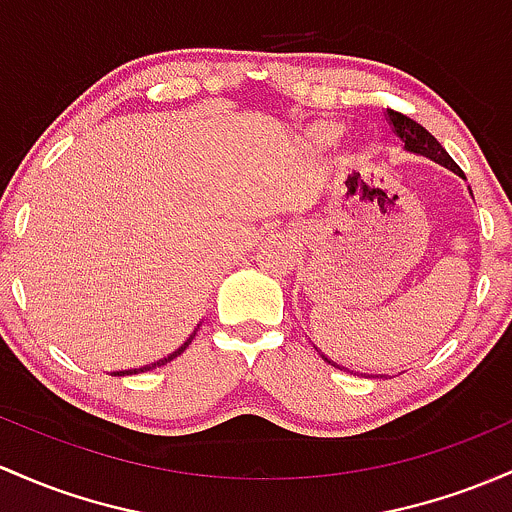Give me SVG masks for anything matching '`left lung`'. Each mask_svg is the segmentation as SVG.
<instances>
[{"label": "left lung", "mask_w": 512, "mask_h": 512, "mask_svg": "<svg viewBox=\"0 0 512 512\" xmlns=\"http://www.w3.org/2000/svg\"><path fill=\"white\" fill-rule=\"evenodd\" d=\"M386 121H389L391 131L396 133L398 138H401L403 150H406V153H413V155H423V157H428V160L437 162V165L447 167V170H452L454 174H459V177L466 179V177H464V172L459 170L457 162H454L452 157L447 155V150L442 148L440 143H437V138L432 136V133L425 131V128L420 126V123H415L413 119H408V116L398 114V111H391V109H386ZM313 347H316V345H313ZM316 352H318L320 357L325 359V362L333 364V367L345 369V367H340V364H335L333 359L325 357L323 352L318 350V347H316ZM347 372H350V369H347ZM364 376H369V379H372V374H364ZM379 376H386V374H379Z\"/></svg>", "instance_id": "8db88e82"}]
</instances>
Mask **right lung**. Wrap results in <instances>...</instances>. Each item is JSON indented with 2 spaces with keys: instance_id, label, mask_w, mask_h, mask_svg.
<instances>
[{
  "instance_id": "1",
  "label": "right lung",
  "mask_w": 512,
  "mask_h": 512,
  "mask_svg": "<svg viewBox=\"0 0 512 512\" xmlns=\"http://www.w3.org/2000/svg\"><path fill=\"white\" fill-rule=\"evenodd\" d=\"M196 328H199V325H196ZM196 328H194V333H192V335H189V338H187V340H184V342H182V345H179V347H177V350H174V352H170V355H167V357L157 359V362H153V364H145V367H140V369H123V372H114V376H126V374H140V372H150V369H157V367H162V364L172 362V359H174V357H179V355H182V352H184V350H187V347H189V345H192V340H194V335H196Z\"/></svg>"
}]
</instances>
